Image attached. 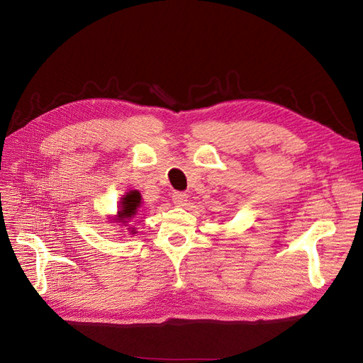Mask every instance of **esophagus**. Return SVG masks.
Segmentation results:
<instances>
[{
    "label": "esophagus",
    "mask_w": 363,
    "mask_h": 363,
    "mask_svg": "<svg viewBox=\"0 0 363 363\" xmlns=\"http://www.w3.org/2000/svg\"><path fill=\"white\" fill-rule=\"evenodd\" d=\"M186 201H188V194L184 192H174L172 194V203L177 206H184Z\"/></svg>",
    "instance_id": "obj_1"
}]
</instances>
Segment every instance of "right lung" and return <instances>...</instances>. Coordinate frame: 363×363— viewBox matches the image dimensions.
I'll list each match as a JSON object with an SVG mask.
<instances>
[{"mask_svg": "<svg viewBox=\"0 0 363 363\" xmlns=\"http://www.w3.org/2000/svg\"><path fill=\"white\" fill-rule=\"evenodd\" d=\"M142 206V195L139 191L136 189H131L128 192H125L123 196H121V200L118 203V212L113 216H108L111 218V223L118 224V225H127L130 223V219H133L139 208ZM128 233L130 235H136V228L135 227H130L128 225Z\"/></svg>", "mask_w": 363, "mask_h": 363, "instance_id": "obj_1", "label": "right lung"}]
</instances>
